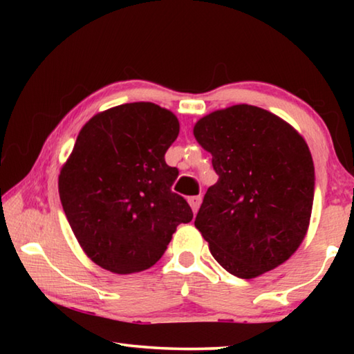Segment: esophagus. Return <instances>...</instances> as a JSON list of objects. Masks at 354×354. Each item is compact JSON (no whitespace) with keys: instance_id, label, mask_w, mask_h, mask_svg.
<instances>
[{"instance_id":"1","label":"esophagus","mask_w":354,"mask_h":354,"mask_svg":"<svg viewBox=\"0 0 354 354\" xmlns=\"http://www.w3.org/2000/svg\"><path fill=\"white\" fill-rule=\"evenodd\" d=\"M189 205L192 207V211H194V214H196V212H198L200 205H201V196H190Z\"/></svg>"}]
</instances>
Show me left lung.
<instances>
[{
  "label": "left lung",
  "instance_id": "1",
  "mask_svg": "<svg viewBox=\"0 0 354 354\" xmlns=\"http://www.w3.org/2000/svg\"><path fill=\"white\" fill-rule=\"evenodd\" d=\"M212 154L218 181L195 218L209 251L226 272L251 279L295 253L314 203V162L306 140L274 113L236 104L194 127Z\"/></svg>",
  "mask_w": 354,
  "mask_h": 354
}]
</instances>
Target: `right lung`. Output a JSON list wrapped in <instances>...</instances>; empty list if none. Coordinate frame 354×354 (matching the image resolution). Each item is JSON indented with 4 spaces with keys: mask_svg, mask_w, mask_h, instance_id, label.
Returning a JSON list of instances; mask_svg holds the SVG:
<instances>
[{
    "mask_svg": "<svg viewBox=\"0 0 354 354\" xmlns=\"http://www.w3.org/2000/svg\"><path fill=\"white\" fill-rule=\"evenodd\" d=\"M178 134L175 113L145 101L100 112L77 134L59 195L77 243L104 270H147L194 217L171 190L178 169L165 164Z\"/></svg>",
    "mask_w": 354,
    "mask_h": 354,
    "instance_id": "add662e5",
    "label": "right lung"
}]
</instances>
